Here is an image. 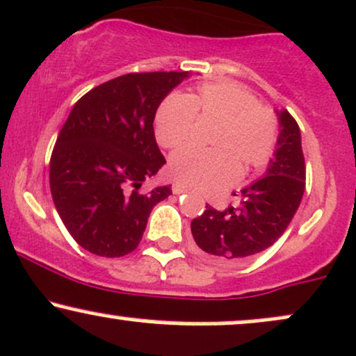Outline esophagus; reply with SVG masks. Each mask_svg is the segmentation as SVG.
Segmentation results:
<instances>
[{"label":"esophagus","instance_id":"obj_1","mask_svg":"<svg viewBox=\"0 0 356 356\" xmlns=\"http://www.w3.org/2000/svg\"><path fill=\"white\" fill-rule=\"evenodd\" d=\"M172 193H174L175 196H179V194L187 193V189H186L184 186H181V184H174V186H172Z\"/></svg>","mask_w":356,"mask_h":356}]
</instances>
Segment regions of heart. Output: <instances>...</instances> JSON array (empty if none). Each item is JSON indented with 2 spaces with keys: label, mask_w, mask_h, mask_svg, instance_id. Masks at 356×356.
I'll use <instances>...</instances> for the list:
<instances>
[{
  "label": "heart",
  "mask_w": 356,
  "mask_h": 356,
  "mask_svg": "<svg viewBox=\"0 0 356 356\" xmlns=\"http://www.w3.org/2000/svg\"><path fill=\"white\" fill-rule=\"evenodd\" d=\"M196 115L220 121L211 138L216 148H184L172 155L169 172L179 184L218 189L270 160L277 143L275 116L240 84L204 83L194 95L165 97L155 115L157 142L172 150L184 147L194 134Z\"/></svg>",
  "instance_id": "heart-1"
}]
</instances>
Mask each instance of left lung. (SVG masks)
<instances>
[{
	"label": "left lung",
	"mask_w": 356,
	"mask_h": 356,
	"mask_svg": "<svg viewBox=\"0 0 356 356\" xmlns=\"http://www.w3.org/2000/svg\"><path fill=\"white\" fill-rule=\"evenodd\" d=\"M279 136L264 177L243 187L236 206L206 211L191 222L202 255L221 264L250 259L272 247L298 211L306 187L300 130L287 109H275Z\"/></svg>",
	"instance_id": "left-lung-1"
}]
</instances>
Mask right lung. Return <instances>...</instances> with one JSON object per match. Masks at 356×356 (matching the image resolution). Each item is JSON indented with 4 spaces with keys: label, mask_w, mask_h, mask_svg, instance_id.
Here are the masks:
<instances>
[{
    "label": "right lung",
    "mask_w": 356,
    "mask_h": 356,
    "mask_svg": "<svg viewBox=\"0 0 356 356\" xmlns=\"http://www.w3.org/2000/svg\"><path fill=\"white\" fill-rule=\"evenodd\" d=\"M191 72L124 74L74 104L50 159V193L70 236L99 257L134 252L148 216L172 194L159 186L140 194L162 169L154 134L157 108Z\"/></svg>",
    "instance_id": "1"
}]
</instances>
